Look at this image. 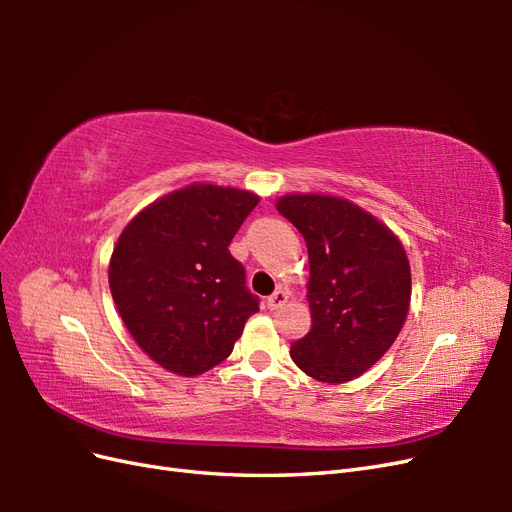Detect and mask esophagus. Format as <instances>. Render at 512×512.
I'll return each instance as SVG.
<instances>
[{
  "mask_svg": "<svg viewBox=\"0 0 512 512\" xmlns=\"http://www.w3.org/2000/svg\"><path fill=\"white\" fill-rule=\"evenodd\" d=\"M286 301H288V292L280 288V290H275L271 297L267 299V307L269 309H280V307L286 305Z\"/></svg>",
  "mask_w": 512,
  "mask_h": 512,
  "instance_id": "esophagus-1",
  "label": "esophagus"
}]
</instances>
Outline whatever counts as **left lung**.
<instances>
[{"mask_svg":"<svg viewBox=\"0 0 512 512\" xmlns=\"http://www.w3.org/2000/svg\"><path fill=\"white\" fill-rule=\"evenodd\" d=\"M275 207L297 226L309 254L312 331L292 344V361L320 382L359 378L406 322L412 280L404 245L344 198L286 194Z\"/></svg>","mask_w":512,"mask_h":512,"instance_id":"left-lung-1","label":"left lung"}]
</instances>
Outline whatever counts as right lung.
<instances>
[{"mask_svg":"<svg viewBox=\"0 0 512 512\" xmlns=\"http://www.w3.org/2000/svg\"><path fill=\"white\" fill-rule=\"evenodd\" d=\"M258 196L192 183L145 207L123 228L108 265L117 312L141 350L179 376L220 365L258 297L228 245Z\"/></svg>","mask_w":512,"mask_h":512,"instance_id":"right-lung-1","label":"right lung"}]
</instances>
